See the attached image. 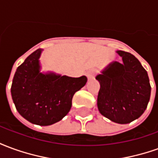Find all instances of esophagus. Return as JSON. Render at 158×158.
Returning <instances> with one entry per match:
<instances>
[{"instance_id": "esophagus-1", "label": "esophagus", "mask_w": 158, "mask_h": 158, "mask_svg": "<svg viewBox=\"0 0 158 158\" xmlns=\"http://www.w3.org/2000/svg\"><path fill=\"white\" fill-rule=\"evenodd\" d=\"M95 74H96V70L95 69H89V71H87V73H86V76L89 79H92Z\"/></svg>"}]
</instances>
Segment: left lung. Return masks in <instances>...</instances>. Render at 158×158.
Returning <instances> with one entry per match:
<instances>
[{
  "label": "left lung",
  "instance_id": "left-lung-1",
  "mask_svg": "<svg viewBox=\"0 0 158 158\" xmlns=\"http://www.w3.org/2000/svg\"><path fill=\"white\" fill-rule=\"evenodd\" d=\"M123 62H113L96 79L100 82L97 106L102 115L117 123L139 118L147 107L151 85L146 69L131 53L118 51Z\"/></svg>",
  "mask_w": 158,
  "mask_h": 158
}]
</instances>
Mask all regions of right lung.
Returning a JSON list of instances; mask_svg holds the SVG:
<instances>
[{"label":"right lung","instance_id":"add662e5","mask_svg":"<svg viewBox=\"0 0 158 158\" xmlns=\"http://www.w3.org/2000/svg\"><path fill=\"white\" fill-rule=\"evenodd\" d=\"M38 49L17 69L11 93L16 109L29 122L47 126L69 113L76 91L85 85L87 78H72L54 73L40 72Z\"/></svg>","mask_w":158,"mask_h":158}]
</instances>
